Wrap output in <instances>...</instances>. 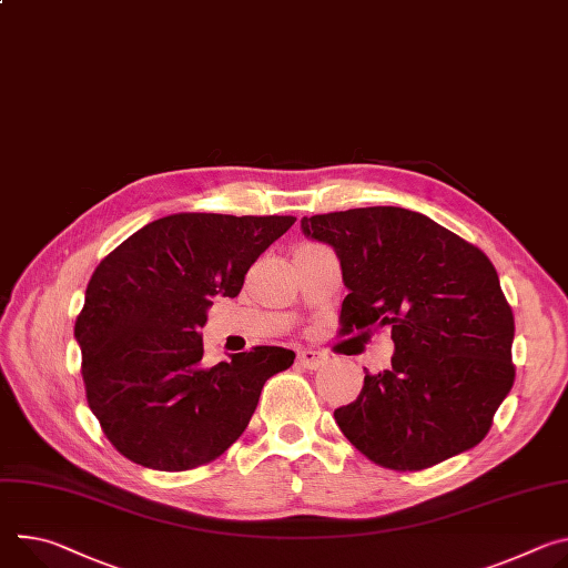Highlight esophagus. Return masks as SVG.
<instances>
[{
    "mask_svg": "<svg viewBox=\"0 0 568 568\" xmlns=\"http://www.w3.org/2000/svg\"><path fill=\"white\" fill-rule=\"evenodd\" d=\"M296 363H298L303 369H320V367L326 363V357H324L322 353L313 351V348H303V351L296 353Z\"/></svg>",
    "mask_w": 568,
    "mask_h": 568,
    "instance_id": "esophagus-1",
    "label": "esophagus"
}]
</instances>
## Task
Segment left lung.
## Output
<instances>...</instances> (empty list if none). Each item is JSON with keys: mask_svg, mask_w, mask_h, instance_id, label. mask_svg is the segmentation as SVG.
<instances>
[{"mask_svg": "<svg viewBox=\"0 0 568 568\" xmlns=\"http://www.w3.org/2000/svg\"><path fill=\"white\" fill-rule=\"evenodd\" d=\"M335 248L339 335L392 328V367L335 409L344 437L394 471L474 448L514 383V315L489 257L422 213L372 205L303 217Z\"/></svg>", "mask_w": 568, "mask_h": 568, "instance_id": "left-lung-1", "label": "left lung"}]
</instances>
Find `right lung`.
<instances>
[{
    "label": "right lung",
    "instance_id": "right-lung-1",
    "mask_svg": "<svg viewBox=\"0 0 568 568\" xmlns=\"http://www.w3.org/2000/svg\"><path fill=\"white\" fill-rule=\"evenodd\" d=\"M296 217L179 213L151 222L101 261L74 324L92 415L131 462L187 471L248 426L263 385L294 351L253 346L201 367L199 328L215 296L235 298L248 267Z\"/></svg>",
    "mask_w": 568,
    "mask_h": 568
}]
</instances>
